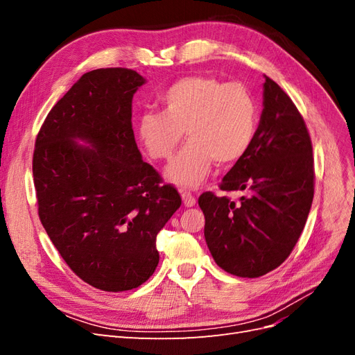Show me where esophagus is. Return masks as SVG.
Listing matches in <instances>:
<instances>
[{
  "label": "esophagus",
  "instance_id": "34e87169",
  "mask_svg": "<svg viewBox=\"0 0 355 355\" xmlns=\"http://www.w3.org/2000/svg\"><path fill=\"white\" fill-rule=\"evenodd\" d=\"M182 201H184V204L187 207H192V206H196V198H194V196L191 194V192H182Z\"/></svg>",
  "mask_w": 355,
  "mask_h": 355
}]
</instances>
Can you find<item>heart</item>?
I'll list each match as a JSON object with an SVG mask.
<instances>
[{
  "mask_svg": "<svg viewBox=\"0 0 355 355\" xmlns=\"http://www.w3.org/2000/svg\"><path fill=\"white\" fill-rule=\"evenodd\" d=\"M163 112H145L136 133L148 155L170 159L182 137L188 144L166 168V179L180 188H197L207 179L213 159L220 166L239 161L254 139L257 106L239 83L188 77L159 98Z\"/></svg>",
  "mask_w": 355,
  "mask_h": 355,
  "instance_id": "heart-1",
  "label": "heart"
}]
</instances>
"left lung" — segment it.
I'll use <instances>...</instances> for the list:
<instances>
[{"mask_svg":"<svg viewBox=\"0 0 355 355\" xmlns=\"http://www.w3.org/2000/svg\"><path fill=\"white\" fill-rule=\"evenodd\" d=\"M254 139L222 179V191H247L234 202L204 192V237L222 270L256 278L280 266L296 245L314 198L313 145L302 115L265 75Z\"/></svg>","mask_w":355,"mask_h":355,"instance_id":"left-lung-1","label":"left lung"}]
</instances>
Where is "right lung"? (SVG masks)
<instances>
[{
    "label": "right lung",
    "instance_id": "1",
    "mask_svg": "<svg viewBox=\"0 0 355 355\" xmlns=\"http://www.w3.org/2000/svg\"><path fill=\"white\" fill-rule=\"evenodd\" d=\"M145 83L125 68L84 73L49 112L32 159L42 227L71 270L105 292L154 274L157 234L182 204L135 141L132 99Z\"/></svg>",
    "mask_w": 355,
    "mask_h": 355
}]
</instances>
